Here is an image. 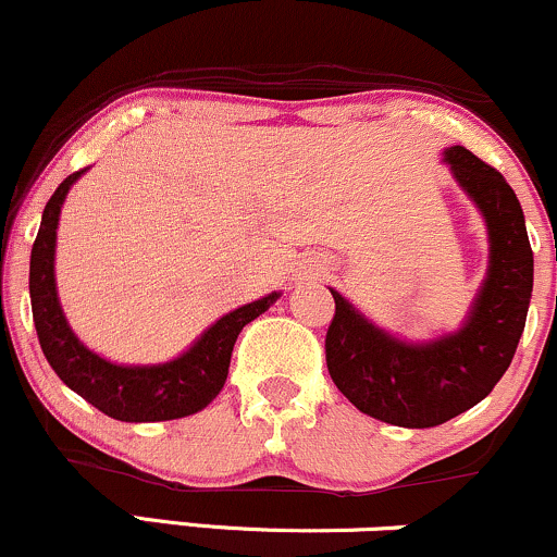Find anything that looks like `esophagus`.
I'll list each match as a JSON object with an SVG mask.
<instances>
[{"label": "esophagus", "mask_w": 557, "mask_h": 557, "mask_svg": "<svg viewBox=\"0 0 557 557\" xmlns=\"http://www.w3.org/2000/svg\"><path fill=\"white\" fill-rule=\"evenodd\" d=\"M311 272H314V269H311ZM311 272H307V277H309V274H311Z\"/></svg>", "instance_id": "obj_1"}]
</instances>
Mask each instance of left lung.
I'll return each mask as SVG.
<instances>
[{
	"label": "left lung",
	"instance_id": "1",
	"mask_svg": "<svg viewBox=\"0 0 557 557\" xmlns=\"http://www.w3.org/2000/svg\"><path fill=\"white\" fill-rule=\"evenodd\" d=\"M444 161L488 232L486 280L462 327L428 344H407L330 288L335 298L325 338L330 377L359 412L401 428L442 425L492 394L527 327L534 288L523 209L505 176L462 145L444 150Z\"/></svg>",
	"mask_w": 557,
	"mask_h": 557
}]
</instances>
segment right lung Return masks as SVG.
I'll use <instances>...</instances> for the list:
<instances>
[{
  "mask_svg": "<svg viewBox=\"0 0 557 557\" xmlns=\"http://www.w3.org/2000/svg\"><path fill=\"white\" fill-rule=\"evenodd\" d=\"M84 171L87 169L65 176L47 200L39 235L30 248L28 290L41 351L65 386L113 420L158 423V420H176L200 412L216 399L227 381L232 348L240 330L264 314L277 301L280 293H269L259 301L224 314L171 362L113 364L100 354L89 351L65 320L54 288V240H58L60 209L71 185Z\"/></svg>",
  "mask_w": 557,
  "mask_h": 557,
  "instance_id": "1",
  "label": "right lung"
}]
</instances>
